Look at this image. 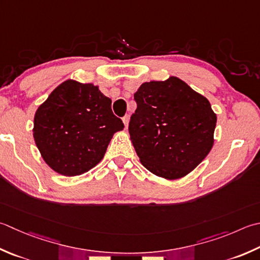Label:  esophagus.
<instances>
[{"label": "esophagus", "instance_id": "esophagus-1", "mask_svg": "<svg viewBox=\"0 0 260 260\" xmlns=\"http://www.w3.org/2000/svg\"><path fill=\"white\" fill-rule=\"evenodd\" d=\"M123 123L125 125V129L128 128V123H129V116L126 115L123 117Z\"/></svg>", "mask_w": 260, "mask_h": 260}]
</instances>
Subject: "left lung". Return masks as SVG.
I'll return each instance as SVG.
<instances>
[{"label":"left lung","instance_id":"obj_1","mask_svg":"<svg viewBox=\"0 0 260 260\" xmlns=\"http://www.w3.org/2000/svg\"><path fill=\"white\" fill-rule=\"evenodd\" d=\"M129 135L147 170L166 179L189 174L213 146L216 115L210 101L180 79L151 81L134 94Z\"/></svg>","mask_w":260,"mask_h":260}]
</instances>
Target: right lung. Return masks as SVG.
<instances>
[{"mask_svg": "<svg viewBox=\"0 0 260 260\" xmlns=\"http://www.w3.org/2000/svg\"><path fill=\"white\" fill-rule=\"evenodd\" d=\"M123 128L98 86L68 80L36 111L34 139L46 164L71 177L98 165L111 137Z\"/></svg>", "mask_w": 260, "mask_h": 260, "instance_id": "1", "label": "right lung"}]
</instances>
